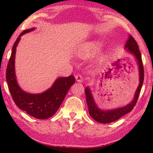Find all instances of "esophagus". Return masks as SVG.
<instances>
[{"label": "esophagus", "mask_w": 153, "mask_h": 153, "mask_svg": "<svg viewBox=\"0 0 153 153\" xmlns=\"http://www.w3.org/2000/svg\"><path fill=\"white\" fill-rule=\"evenodd\" d=\"M75 79H76V81H78V82H82V81H83V77L81 74L76 75V76H75Z\"/></svg>", "instance_id": "esophagus-1"}]
</instances>
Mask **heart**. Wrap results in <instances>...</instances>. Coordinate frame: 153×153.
<instances>
[{"label":"heart","mask_w":153,"mask_h":153,"mask_svg":"<svg viewBox=\"0 0 153 153\" xmlns=\"http://www.w3.org/2000/svg\"><path fill=\"white\" fill-rule=\"evenodd\" d=\"M100 47V44L97 41H91L88 42L84 43L83 45L80 46L77 51V54L80 58H86L89 56L95 53ZM103 59V56H100L99 60H102Z\"/></svg>","instance_id":"obj_1"}]
</instances>
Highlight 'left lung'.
<instances>
[{
  "instance_id": "8db88e82",
  "label": "left lung",
  "mask_w": 153,
  "mask_h": 153,
  "mask_svg": "<svg viewBox=\"0 0 153 153\" xmlns=\"http://www.w3.org/2000/svg\"><path fill=\"white\" fill-rule=\"evenodd\" d=\"M125 48L127 49V51L133 54L137 60V64L138 66H139V85L137 88V91H136L134 99L130 103L123 106V107L107 111L102 110L97 107L95 101H94L91 90L88 87L85 88V97H86V102L88 107L89 114L94 120L98 123L106 124V123H110L118 120L119 118H120L121 117L127 114V113L130 112L133 109V108L134 107L136 104H137L138 98H139L144 79V69L143 66V62H142L141 54L139 49V46L137 45V42H136L134 38L130 35H129L128 38H127Z\"/></svg>"
}]
</instances>
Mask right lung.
<instances>
[{"mask_svg": "<svg viewBox=\"0 0 153 153\" xmlns=\"http://www.w3.org/2000/svg\"><path fill=\"white\" fill-rule=\"evenodd\" d=\"M34 29L33 28L23 31L14 42L6 70V80L12 99L19 108L34 118L47 119L58 110L69 89L75 83V78L73 75L60 77L56 79L51 88L40 94L28 93L21 89L16 81L14 70L16 48L20 37Z\"/></svg>", "mask_w": 153, "mask_h": 153, "instance_id": "obj_1", "label": "right lung"}]
</instances>
